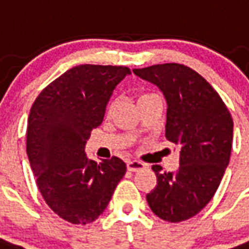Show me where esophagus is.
I'll return each mask as SVG.
<instances>
[{"instance_id": "1", "label": "esophagus", "mask_w": 249, "mask_h": 249, "mask_svg": "<svg viewBox=\"0 0 249 249\" xmlns=\"http://www.w3.org/2000/svg\"><path fill=\"white\" fill-rule=\"evenodd\" d=\"M146 168V164L142 162H138V160H128L127 162V170L131 172L139 171V170H143Z\"/></svg>"}]
</instances>
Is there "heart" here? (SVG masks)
Listing matches in <instances>:
<instances>
[{
	"mask_svg": "<svg viewBox=\"0 0 249 249\" xmlns=\"http://www.w3.org/2000/svg\"><path fill=\"white\" fill-rule=\"evenodd\" d=\"M152 95H157V94H152V92H146V94H142V95L139 97V101H142V99H146V98L152 97ZM114 105H115V102H111L110 105H108V111H111L112 108H114Z\"/></svg>",
	"mask_w": 249,
	"mask_h": 249,
	"instance_id": "b5f03b06",
	"label": "heart"
}]
</instances>
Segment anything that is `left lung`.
<instances>
[{
  "label": "left lung",
  "instance_id": "1",
  "mask_svg": "<svg viewBox=\"0 0 249 249\" xmlns=\"http://www.w3.org/2000/svg\"><path fill=\"white\" fill-rule=\"evenodd\" d=\"M132 71L162 91L166 138L180 147L177 171L152 166L157 186L147 194L148 206L163 220H187L211 200L230 163L231 114L213 87L184 65L163 63Z\"/></svg>",
  "mask_w": 249,
  "mask_h": 249
}]
</instances>
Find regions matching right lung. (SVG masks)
<instances>
[{
    "instance_id": "1",
    "label": "right lung",
    "mask_w": 249,
    "mask_h": 249,
    "mask_svg": "<svg viewBox=\"0 0 249 249\" xmlns=\"http://www.w3.org/2000/svg\"><path fill=\"white\" fill-rule=\"evenodd\" d=\"M130 74L124 66L79 65L45 87L30 108L26 151L38 190L72 224L98 219L126 174L122 159L97 163L85 146L101 126L114 89Z\"/></svg>"
}]
</instances>
